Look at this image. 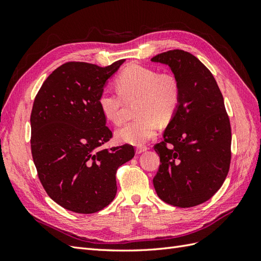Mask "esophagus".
<instances>
[{
  "label": "esophagus",
  "instance_id": "esophagus-1",
  "mask_svg": "<svg viewBox=\"0 0 261 261\" xmlns=\"http://www.w3.org/2000/svg\"><path fill=\"white\" fill-rule=\"evenodd\" d=\"M147 150H148V147H146V146H139V147L136 148V153L140 154V153L147 151Z\"/></svg>",
  "mask_w": 261,
  "mask_h": 261
}]
</instances>
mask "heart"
<instances>
[{
    "label": "heart",
    "instance_id": "obj_1",
    "mask_svg": "<svg viewBox=\"0 0 261 261\" xmlns=\"http://www.w3.org/2000/svg\"><path fill=\"white\" fill-rule=\"evenodd\" d=\"M118 92L102 90L98 105L108 121L120 124L126 102H135L134 121L125 123L115 132L117 141L141 146L153 138L158 121L170 122L175 115L180 100L177 78L171 73H159L151 67L132 64L115 80Z\"/></svg>",
    "mask_w": 261,
    "mask_h": 261
}]
</instances>
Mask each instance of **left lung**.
Here are the masks:
<instances>
[{
    "label": "left lung",
    "instance_id": "1",
    "mask_svg": "<svg viewBox=\"0 0 261 261\" xmlns=\"http://www.w3.org/2000/svg\"><path fill=\"white\" fill-rule=\"evenodd\" d=\"M151 61L169 65L180 87L177 111L154 146L160 167L153 186L164 202L194 207L210 199L225 180L231 163L230 118L215 77L193 54L171 50Z\"/></svg>",
    "mask_w": 261,
    "mask_h": 261
}]
</instances>
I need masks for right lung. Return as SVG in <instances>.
<instances>
[{
	"mask_svg": "<svg viewBox=\"0 0 261 261\" xmlns=\"http://www.w3.org/2000/svg\"><path fill=\"white\" fill-rule=\"evenodd\" d=\"M124 60L100 67L67 62L46 78L30 115L31 153L50 198L69 211L98 212L116 195V171L133 159L132 145L99 149L112 132L98 105Z\"/></svg>",
	"mask_w": 261,
	"mask_h": 261,
	"instance_id": "obj_1",
	"label": "right lung"
}]
</instances>
